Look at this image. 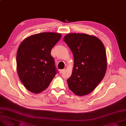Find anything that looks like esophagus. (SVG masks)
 <instances>
[{
	"mask_svg": "<svg viewBox=\"0 0 126 126\" xmlns=\"http://www.w3.org/2000/svg\"><path fill=\"white\" fill-rule=\"evenodd\" d=\"M64 71V69H61V70H60V73H62Z\"/></svg>",
	"mask_w": 126,
	"mask_h": 126,
	"instance_id": "esophagus-1",
	"label": "esophagus"
}]
</instances>
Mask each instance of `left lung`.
Returning a JSON list of instances; mask_svg holds the SVG:
<instances>
[{
	"instance_id": "8db88e82",
	"label": "left lung",
	"mask_w": 126,
	"mask_h": 126,
	"mask_svg": "<svg viewBox=\"0 0 126 126\" xmlns=\"http://www.w3.org/2000/svg\"><path fill=\"white\" fill-rule=\"evenodd\" d=\"M63 41L74 58L73 73L67 80L69 89L77 95H87L95 89L105 75V48L97 37L85 33H69Z\"/></svg>"
}]
</instances>
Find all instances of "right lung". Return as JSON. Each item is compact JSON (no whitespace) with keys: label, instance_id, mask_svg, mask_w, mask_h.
Returning a JSON list of instances; mask_svg holds the SVG:
<instances>
[{"label":"right lung","instance_id":"1","mask_svg":"<svg viewBox=\"0 0 126 126\" xmlns=\"http://www.w3.org/2000/svg\"><path fill=\"white\" fill-rule=\"evenodd\" d=\"M61 34L43 32L25 39L17 53V70L20 81L33 93L46 89L58 73L51 51Z\"/></svg>","mask_w":126,"mask_h":126}]
</instances>
